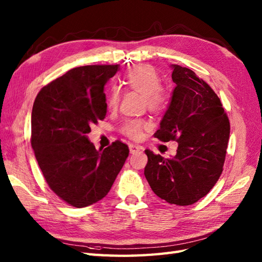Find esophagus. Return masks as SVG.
Wrapping results in <instances>:
<instances>
[{"mask_svg": "<svg viewBox=\"0 0 262 262\" xmlns=\"http://www.w3.org/2000/svg\"><path fill=\"white\" fill-rule=\"evenodd\" d=\"M129 148H130V153L131 154L138 153V152H140V150L142 149V147L140 145H137V144H130Z\"/></svg>", "mask_w": 262, "mask_h": 262, "instance_id": "obj_1", "label": "esophagus"}]
</instances>
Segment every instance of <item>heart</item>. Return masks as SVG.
Instances as JSON below:
<instances>
[{
    "label": "heart",
    "mask_w": 262,
    "mask_h": 262,
    "mask_svg": "<svg viewBox=\"0 0 262 262\" xmlns=\"http://www.w3.org/2000/svg\"><path fill=\"white\" fill-rule=\"evenodd\" d=\"M123 81L130 89L143 95L146 107L152 112H160L167 104L168 92L160 85V75L153 67L147 64L133 67L126 71ZM119 97L118 90L113 87L107 96V106L115 109L119 104ZM148 125L144 119H129L123 123L122 132L132 139H139L142 131Z\"/></svg>",
    "instance_id": "obj_1"
}]
</instances>
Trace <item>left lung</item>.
Listing matches in <instances>:
<instances>
[{
	"mask_svg": "<svg viewBox=\"0 0 262 262\" xmlns=\"http://www.w3.org/2000/svg\"><path fill=\"white\" fill-rule=\"evenodd\" d=\"M170 68L176 86L154 137L176 140L177 154L164 158L145 149L144 175L161 199L190 205L209 193L223 171L229 121L217 95L202 78L190 69Z\"/></svg>",
	"mask_w": 262,
	"mask_h": 262,
	"instance_id": "8db88e82",
	"label": "left lung"
}]
</instances>
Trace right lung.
<instances>
[{
	"mask_svg": "<svg viewBox=\"0 0 262 262\" xmlns=\"http://www.w3.org/2000/svg\"><path fill=\"white\" fill-rule=\"evenodd\" d=\"M119 66L68 71L39 92L31 113V146L52 191L75 208L105 198L129 155L116 141L97 150L87 138L107 114L104 87Z\"/></svg>",
	"mask_w": 262,
	"mask_h": 262,
	"instance_id": "add662e5",
	"label": "right lung"
}]
</instances>
